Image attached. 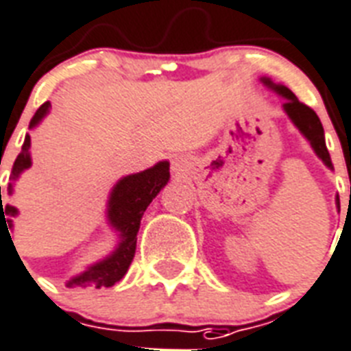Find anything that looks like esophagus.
<instances>
[{"label":"esophagus","mask_w":351,"mask_h":351,"mask_svg":"<svg viewBox=\"0 0 351 351\" xmlns=\"http://www.w3.org/2000/svg\"><path fill=\"white\" fill-rule=\"evenodd\" d=\"M172 170L173 172H181V170H183V161H181V159H173Z\"/></svg>","instance_id":"obj_1"}]
</instances>
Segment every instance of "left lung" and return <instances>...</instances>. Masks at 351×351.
I'll use <instances>...</instances> for the list:
<instances>
[{
    "mask_svg": "<svg viewBox=\"0 0 351 351\" xmlns=\"http://www.w3.org/2000/svg\"><path fill=\"white\" fill-rule=\"evenodd\" d=\"M266 85L274 86L279 94L287 97V103H285V110L287 114L290 116V119L297 125V128L304 134V136L310 139L312 143L313 150L317 154L319 158L324 161V165L330 168H333L332 165V159H330V154H328V148H326V143H324V130H322V125H321V119L319 116L313 112V108H310L308 105L301 103V101L297 99L295 94L287 88V86H281V85H271L270 80H263Z\"/></svg>",
    "mask_w": 351,
    "mask_h": 351,
    "instance_id": "obj_1",
    "label": "left lung"
}]
</instances>
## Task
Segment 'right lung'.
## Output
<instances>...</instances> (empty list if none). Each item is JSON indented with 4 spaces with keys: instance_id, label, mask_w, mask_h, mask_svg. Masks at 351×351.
I'll use <instances>...</instances> for the list:
<instances>
[{
    "instance_id": "add662e5",
    "label": "right lung",
    "mask_w": 351,
    "mask_h": 351,
    "mask_svg": "<svg viewBox=\"0 0 351 351\" xmlns=\"http://www.w3.org/2000/svg\"><path fill=\"white\" fill-rule=\"evenodd\" d=\"M50 103H43L39 106L38 112L34 114L30 127L38 125L41 117L49 112ZM30 136L25 137L21 154H19L16 161H14L12 173H10V181L18 178L19 173L23 172L25 168L30 167ZM170 178V165L167 161L158 162L156 167L148 168L141 173H134L128 178L121 179L116 184V189L112 192L110 197V208H108V217L110 223L121 232V245L108 259L101 261L96 266H92L85 274L74 277L72 281L66 282V287H92V288H108L114 287L125 274H127L128 266L134 261L136 255V243H137V232H139V224L145 210L152 199L159 193V190L167 184ZM12 192V184H8V193ZM18 214V210L14 208L12 204H5L1 201V186H0V234L5 230V234L10 235L8 228L12 226V217ZM9 226L7 227L6 224ZM12 241V237H10ZM14 245V243H12Z\"/></svg>"
}]
</instances>
